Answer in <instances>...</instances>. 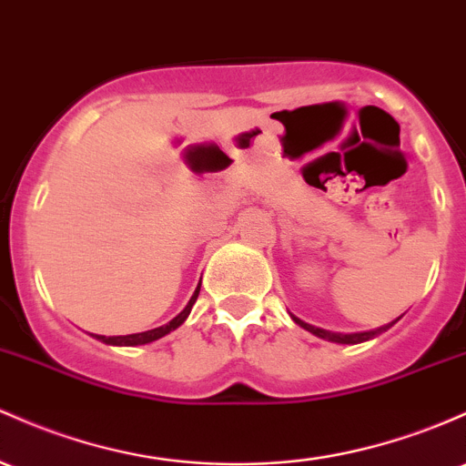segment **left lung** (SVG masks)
<instances>
[{"label": "left lung", "instance_id": "8db88e82", "mask_svg": "<svg viewBox=\"0 0 466 466\" xmlns=\"http://www.w3.org/2000/svg\"><path fill=\"white\" fill-rule=\"evenodd\" d=\"M291 319H294V323H299L300 327H305V329L311 331V334L319 336V339H327V340H334V342H342V345H354V342H362V340L374 339V336L382 334V331L390 329V327H391L393 323H396V320H393V323H390V325L378 327V329H374V331H362V334H334V331H325V329H320V327H314V325L303 323V320L296 319V316H291Z\"/></svg>", "mask_w": 466, "mask_h": 466}]
</instances>
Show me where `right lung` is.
<instances>
[{
	"label": "right lung",
	"instance_id": "1",
	"mask_svg": "<svg viewBox=\"0 0 466 466\" xmlns=\"http://www.w3.org/2000/svg\"><path fill=\"white\" fill-rule=\"evenodd\" d=\"M198 289H201V285H198L197 291H194V294H192L190 303L186 305V309H183L181 314H178V316H175V319H172L170 323H167V325H161V327H157V329H147V331H141V334H130V336H95V339H99L101 342H108V345H127V347H135V345H146V342L158 340V339H161V336L170 334L172 329H177V327L181 325L183 320L187 319V316H190V311H192V305L197 303V299H198Z\"/></svg>",
	"mask_w": 466,
	"mask_h": 466
}]
</instances>
